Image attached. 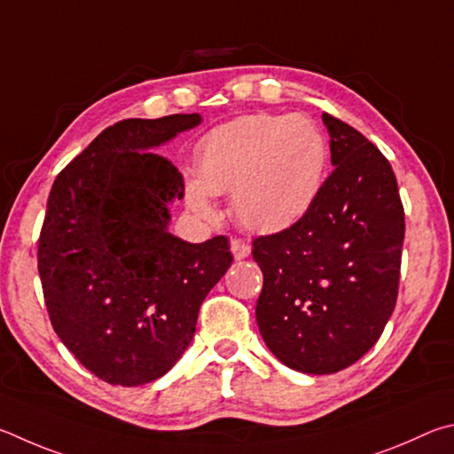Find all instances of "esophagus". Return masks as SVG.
<instances>
[{
    "label": "esophagus",
    "mask_w": 454,
    "mask_h": 454,
    "mask_svg": "<svg viewBox=\"0 0 454 454\" xmlns=\"http://www.w3.org/2000/svg\"><path fill=\"white\" fill-rule=\"evenodd\" d=\"M231 253H233V257L237 261H241L245 257H249L251 245L245 241V239H239V237H235V239H231Z\"/></svg>",
    "instance_id": "34e87169"
}]
</instances>
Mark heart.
Returning <instances> with one entry per match:
<instances>
[{"label": "heart", "instance_id": "obj_1", "mask_svg": "<svg viewBox=\"0 0 454 454\" xmlns=\"http://www.w3.org/2000/svg\"><path fill=\"white\" fill-rule=\"evenodd\" d=\"M323 133L303 115L249 114L207 131L195 145V179L187 203L215 217L211 195L231 191V209L243 227L279 233L315 205L327 171Z\"/></svg>", "mask_w": 454, "mask_h": 454}]
</instances>
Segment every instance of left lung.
Returning a JSON list of instances; mask_svg holds the SVG:
<instances>
[{"label": "left lung", "mask_w": 454, "mask_h": 454, "mask_svg": "<svg viewBox=\"0 0 454 454\" xmlns=\"http://www.w3.org/2000/svg\"><path fill=\"white\" fill-rule=\"evenodd\" d=\"M331 163L303 219L257 237L263 271L261 337L277 359L331 375L377 343L399 293L404 211L387 157L351 125L323 114Z\"/></svg>", "instance_id": "1"}]
</instances>
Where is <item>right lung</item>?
<instances>
[{
  "label": "right lung",
  "instance_id": "obj_1",
  "mask_svg": "<svg viewBox=\"0 0 454 454\" xmlns=\"http://www.w3.org/2000/svg\"><path fill=\"white\" fill-rule=\"evenodd\" d=\"M199 114L123 119L103 129L47 199L37 269L53 331L109 385L163 377L193 339L199 307L231 265L225 235L167 231L183 175L155 153Z\"/></svg>",
  "mask_w": 454,
  "mask_h": 454
}]
</instances>
